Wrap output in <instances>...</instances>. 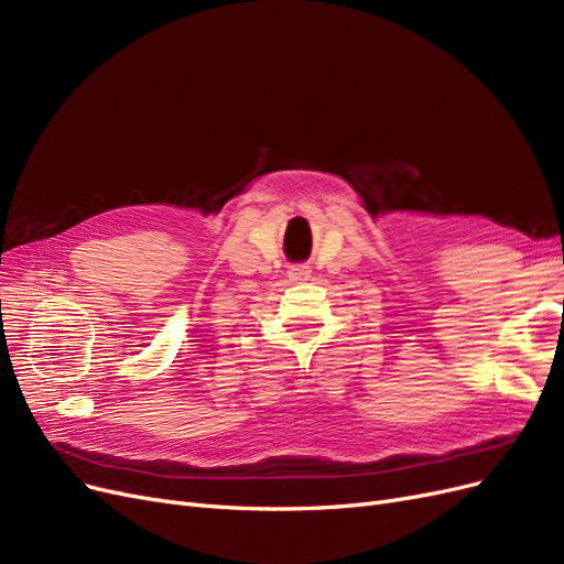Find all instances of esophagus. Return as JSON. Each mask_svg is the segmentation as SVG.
Segmentation results:
<instances>
[{"label": "esophagus", "mask_w": 564, "mask_h": 564, "mask_svg": "<svg viewBox=\"0 0 564 564\" xmlns=\"http://www.w3.org/2000/svg\"><path fill=\"white\" fill-rule=\"evenodd\" d=\"M289 278H292L294 282H296V280H308V278H311V270L305 268V265H301V268H292V270H289Z\"/></svg>", "instance_id": "esophagus-1"}]
</instances>
